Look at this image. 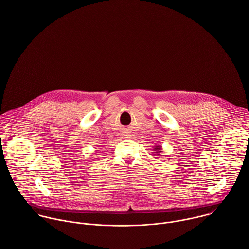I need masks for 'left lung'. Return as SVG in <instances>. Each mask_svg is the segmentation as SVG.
<instances>
[{
	"label": "left lung",
	"mask_w": 249,
	"mask_h": 249,
	"mask_svg": "<svg viewBox=\"0 0 249 249\" xmlns=\"http://www.w3.org/2000/svg\"><path fill=\"white\" fill-rule=\"evenodd\" d=\"M153 150H154V153H156V154H154V155H159V156H160V154L161 153L162 148H161L160 146H155Z\"/></svg>",
	"instance_id": "obj_1"
}]
</instances>
